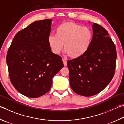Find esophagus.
Here are the masks:
<instances>
[{
	"instance_id": "obj_1",
	"label": "esophagus",
	"mask_w": 124,
	"mask_h": 124,
	"mask_svg": "<svg viewBox=\"0 0 124 124\" xmlns=\"http://www.w3.org/2000/svg\"><path fill=\"white\" fill-rule=\"evenodd\" d=\"M62 62H63V63L65 66H66L67 65V60L65 59H62Z\"/></svg>"
}]
</instances>
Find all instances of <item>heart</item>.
I'll list each match as a JSON object with an SVG mask.
<instances>
[{
    "label": "heart",
    "mask_w": 124,
    "mask_h": 124,
    "mask_svg": "<svg viewBox=\"0 0 124 124\" xmlns=\"http://www.w3.org/2000/svg\"><path fill=\"white\" fill-rule=\"evenodd\" d=\"M56 34H51L48 42L52 51L59 54L64 47L70 57L78 58L88 51L93 40L89 28L73 22H66L58 26Z\"/></svg>",
    "instance_id": "obj_1"
}]
</instances>
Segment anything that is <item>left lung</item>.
<instances>
[{
	"mask_svg": "<svg viewBox=\"0 0 124 124\" xmlns=\"http://www.w3.org/2000/svg\"><path fill=\"white\" fill-rule=\"evenodd\" d=\"M92 27L93 40L88 51L67 62L71 89L87 97L101 92L112 81L116 60V46L108 31L96 23Z\"/></svg>",
	"mask_w": 124,
	"mask_h": 124,
	"instance_id": "8db88e82",
	"label": "left lung"
}]
</instances>
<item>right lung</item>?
Listing matches in <instances>:
<instances>
[{
  "instance_id": "obj_1",
  "label": "right lung",
  "mask_w": 124,
  "mask_h": 124,
  "mask_svg": "<svg viewBox=\"0 0 124 124\" xmlns=\"http://www.w3.org/2000/svg\"><path fill=\"white\" fill-rule=\"evenodd\" d=\"M51 22L50 19L37 21L18 31L6 55L12 84L30 98L46 94L52 78L64 66L62 58L52 53L48 42Z\"/></svg>"
}]
</instances>
